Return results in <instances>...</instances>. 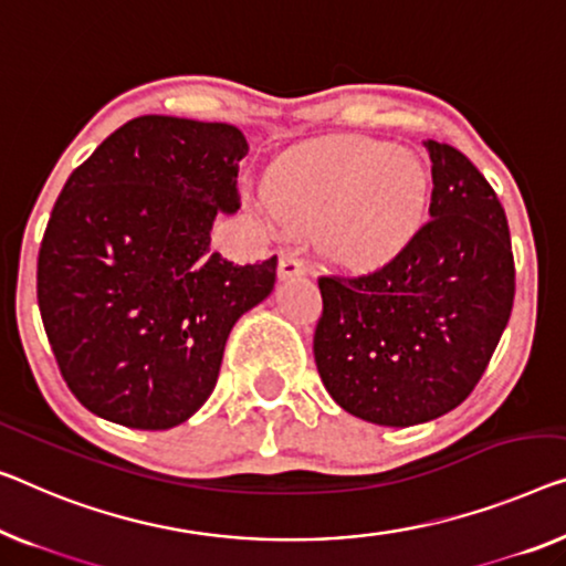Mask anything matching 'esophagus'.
Listing matches in <instances>:
<instances>
[{
    "mask_svg": "<svg viewBox=\"0 0 566 566\" xmlns=\"http://www.w3.org/2000/svg\"><path fill=\"white\" fill-rule=\"evenodd\" d=\"M307 272L305 261H302L297 254H284L280 259V280H292V276H302Z\"/></svg>",
    "mask_w": 566,
    "mask_h": 566,
    "instance_id": "34e87169",
    "label": "esophagus"
}]
</instances>
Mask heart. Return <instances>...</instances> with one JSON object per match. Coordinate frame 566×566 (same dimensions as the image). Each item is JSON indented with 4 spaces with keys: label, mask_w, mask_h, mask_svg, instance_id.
I'll list each match as a JSON object with an SVG mask.
<instances>
[{
    "label": "heart",
    "mask_w": 566,
    "mask_h": 566,
    "mask_svg": "<svg viewBox=\"0 0 566 566\" xmlns=\"http://www.w3.org/2000/svg\"><path fill=\"white\" fill-rule=\"evenodd\" d=\"M429 182L417 157L345 139L292 157L272 172L269 208L292 226H319L327 254L376 269L401 254L427 216Z\"/></svg>",
    "instance_id": "1"
}]
</instances>
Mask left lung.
<instances>
[{
	"instance_id": "left-lung-1",
	"label": "left lung",
	"mask_w": 566,
	"mask_h": 566,
	"mask_svg": "<svg viewBox=\"0 0 566 566\" xmlns=\"http://www.w3.org/2000/svg\"><path fill=\"white\" fill-rule=\"evenodd\" d=\"M424 145L432 218L409 247L374 272L317 276L319 378L345 411L384 427L460 407L491 364L516 294L509 221L491 182L460 149Z\"/></svg>"
}]
</instances>
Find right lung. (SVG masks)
Instances as JSON below:
<instances>
[{
	"instance_id": "1",
	"label": "right lung",
	"mask_w": 566,
	"mask_h": 566,
	"mask_svg": "<svg viewBox=\"0 0 566 566\" xmlns=\"http://www.w3.org/2000/svg\"><path fill=\"white\" fill-rule=\"evenodd\" d=\"M231 124L137 116L75 167L38 256L50 348L88 411L132 429L182 424L213 394L243 312L274 290L276 256L239 266L210 249L233 213Z\"/></svg>"
}]
</instances>
